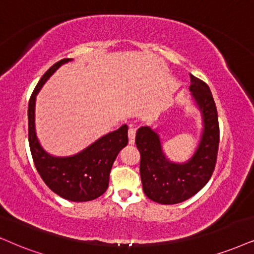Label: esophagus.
I'll list each match as a JSON object with an SVG mask.
<instances>
[{
    "label": "esophagus",
    "mask_w": 254,
    "mask_h": 254,
    "mask_svg": "<svg viewBox=\"0 0 254 254\" xmlns=\"http://www.w3.org/2000/svg\"><path fill=\"white\" fill-rule=\"evenodd\" d=\"M127 136H129V144L134 143V137H136V130L130 127L129 131H127Z\"/></svg>",
    "instance_id": "esophagus-1"
}]
</instances>
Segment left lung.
I'll list each match as a JSON object with an SVG mask.
<instances>
[{
  "label": "left lung",
  "mask_w": 254,
  "mask_h": 254,
  "mask_svg": "<svg viewBox=\"0 0 254 254\" xmlns=\"http://www.w3.org/2000/svg\"><path fill=\"white\" fill-rule=\"evenodd\" d=\"M191 98L200 111V139L186 162H173L165 155L158 131L140 127L136 145L140 152V178L146 197L159 204H178L191 198L206 185L216 166L219 124L216 103L206 83L190 75Z\"/></svg>",
  "instance_id": "left-lung-1"
}]
</instances>
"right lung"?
<instances>
[{"mask_svg": "<svg viewBox=\"0 0 254 254\" xmlns=\"http://www.w3.org/2000/svg\"><path fill=\"white\" fill-rule=\"evenodd\" d=\"M70 61L72 59L54 64L42 76L31 95L28 107L29 146L37 172L51 191L66 200L89 201L107 191L112 164L118 152L129 142L127 125L123 124L120 129L104 134L72 156H53L42 147L35 127L36 96L50 76Z\"/></svg>", "mask_w": 254, "mask_h": 254, "instance_id": "obj_1", "label": "right lung"}]
</instances>
